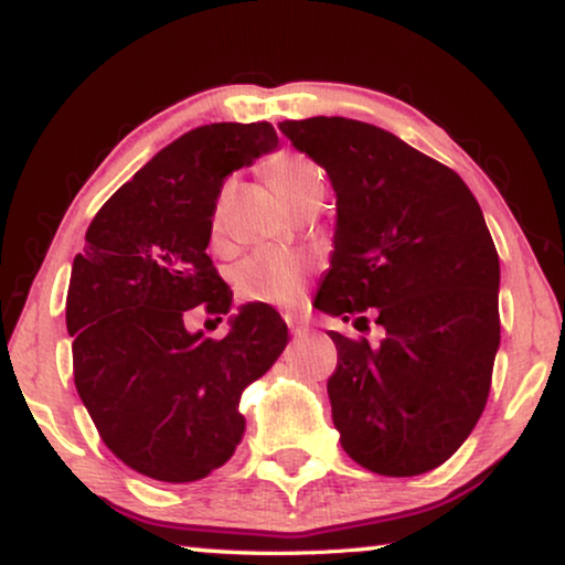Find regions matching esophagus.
Wrapping results in <instances>:
<instances>
[{"label": "esophagus", "instance_id": "esophagus-1", "mask_svg": "<svg viewBox=\"0 0 565 565\" xmlns=\"http://www.w3.org/2000/svg\"><path fill=\"white\" fill-rule=\"evenodd\" d=\"M286 324H289V332L294 337H305L309 332V327L305 322H299L297 317H286Z\"/></svg>", "mask_w": 565, "mask_h": 565}]
</instances>
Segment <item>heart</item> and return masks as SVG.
<instances>
[{"mask_svg":"<svg viewBox=\"0 0 565 565\" xmlns=\"http://www.w3.org/2000/svg\"><path fill=\"white\" fill-rule=\"evenodd\" d=\"M268 182L276 195H289V192L305 188L311 180H319V170L309 159L299 154H279L268 162ZM307 264L305 258L289 250L264 248L248 256L235 271L238 291L250 301H266L276 307H294L305 294Z\"/></svg>","mask_w":565,"mask_h":565,"instance_id":"b5f03b06","label":"heart"}]
</instances>
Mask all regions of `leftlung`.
<instances>
[{"label":"left lung","mask_w":565,"mask_h":565,"mask_svg":"<svg viewBox=\"0 0 565 565\" xmlns=\"http://www.w3.org/2000/svg\"><path fill=\"white\" fill-rule=\"evenodd\" d=\"M337 198L332 258L315 307L381 344L330 332L327 383L342 449L385 477L431 471L482 416L500 348V258L461 177L381 126L284 121Z\"/></svg>","instance_id":"obj_1"}]
</instances>
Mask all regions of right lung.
I'll return each instance as SVG.
<instances>
[{"label":"right lung","instance_id":"obj_1","mask_svg":"<svg viewBox=\"0 0 565 565\" xmlns=\"http://www.w3.org/2000/svg\"><path fill=\"white\" fill-rule=\"evenodd\" d=\"M276 147L266 121L182 134L108 198L73 258L75 388L108 449L159 482H195L233 457L241 395L289 342L260 301L232 315L223 341L186 330L195 306L220 321L233 305L207 256L223 180Z\"/></svg>","mask_w":565,"mask_h":565}]
</instances>
